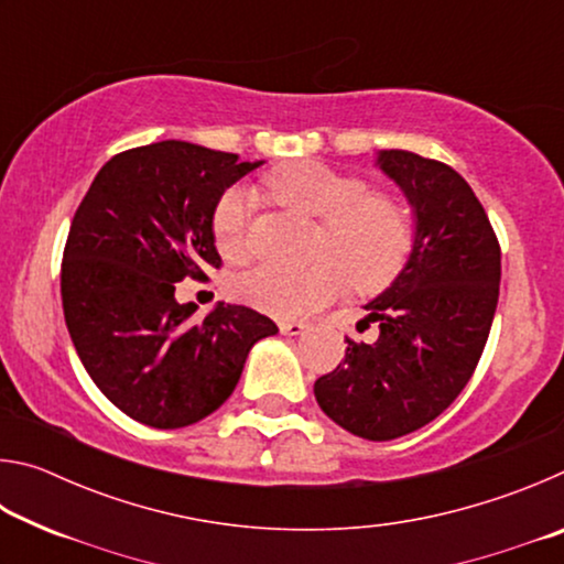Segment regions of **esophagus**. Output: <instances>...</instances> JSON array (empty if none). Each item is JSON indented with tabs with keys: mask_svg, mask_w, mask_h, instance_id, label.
Segmentation results:
<instances>
[{
	"mask_svg": "<svg viewBox=\"0 0 564 564\" xmlns=\"http://www.w3.org/2000/svg\"><path fill=\"white\" fill-rule=\"evenodd\" d=\"M279 328L283 336H301V333L308 328L303 321H279Z\"/></svg>",
	"mask_w": 564,
	"mask_h": 564,
	"instance_id": "34e87169",
	"label": "esophagus"
}]
</instances>
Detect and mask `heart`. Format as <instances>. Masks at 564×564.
Returning <instances> with one entry per match:
<instances>
[{"label":"heart","mask_w":564,"mask_h":564,"mask_svg":"<svg viewBox=\"0 0 564 564\" xmlns=\"http://www.w3.org/2000/svg\"><path fill=\"white\" fill-rule=\"evenodd\" d=\"M275 202L323 218L316 253L308 265L256 263L234 275L238 301L279 318H295L321 308L348 281L358 291L386 289L405 269L413 251V221L400 198L368 191L358 176L343 174L321 161H293L265 178ZM251 206L246 188H228L214 212V241L226 261L251 253Z\"/></svg>","instance_id":"1"}]
</instances>
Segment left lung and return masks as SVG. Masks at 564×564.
<instances>
[{"mask_svg": "<svg viewBox=\"0 0 564 564\" xmlns=\"http://www.w3.org/2000/svg\"><path fill=\"white\" fill-rule=\"evenodd\" d=\"M376 166L415 218L405 269L366 303L373 343L346 338V360L313 386L323 413L366 441H395L460 395L490 336L500 243L467 181L413 151H378Z\"/></svg>", "mask_w": 564, "mask_h": 564, "instance_id": "obj_1", "label": "left lung"}]
</instances>
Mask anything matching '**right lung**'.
Here are the masks:
<instances>
[{
  "mask_svg": "<svg viewBox=\"0 0 564 564\" xmlns=\"http://www.w3.org/2000/svg\"><path fill=\"white\" fill-rule=\"evenodd\" d=\"M261 164L159 141L109 159L76 208L62 261L66 328L97 388L139 423L174 431L212 415L248 350L279 333L231 303L196 321V305L174 295L186 275L202 281L221 265L216 204Z\"/></svg>",
  "mask_w": 564,
  "mask_h": 564,
  "instance_id": "right-lung-1",
  "label": "right lung"
}]
</instances>
